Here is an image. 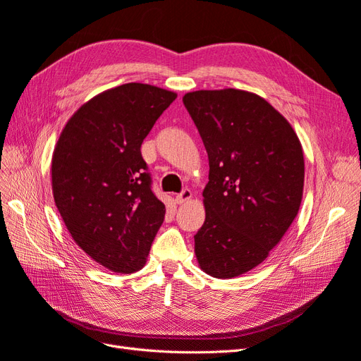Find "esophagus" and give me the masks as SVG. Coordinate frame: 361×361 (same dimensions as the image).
<instances>
[{
	"label": "esophagus",
	"mask_w": 361,
	"mask_h": 361,
	"mask_svg": "<svg viewBox=\"0 0 361 361\" xmlns=\"http://www.w3.org/2000/svg\"><path fill=\"white\" fill-rule=\"evenodd\" d=\"M191 197H192L191 190L185 188L180 194H176V197H174V202H176L178 204H183V203H187L188 200H191Z\"/></svg>",
	"instance_id": "34e87169"
}]
</instances>
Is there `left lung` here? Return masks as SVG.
Masks as SVG:
<instances>
[{
  "label": "left lung",
  "instance_id": "obj_1",
  "mask_svg": "<svg viewBox=\"0 0 361 361\" xmlns=\"http://www.w3.org/2000/svg\"><path fill=\"white\" fill-rule=\"evenodd\" d=\"M209 158L199 267L233 279L264 262L300 211L302 147L293 128L256 93L197 90L182 97Z\"/></svg>",
  "mask_w": 361,
  "mask_h": 361
}]
</instances>
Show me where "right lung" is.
<instances>
[{
	"label": "right lung",
	"mask_w": 361,
	"mask_h": 361,
	"mask_svg": "<svg viewBox=\"0 0 361 361\" xmlns=\"http://www.w3.org/2000/svg\"><path fill=\"white\" fill-rule=\"evenodd\" d=\"M178 94L128 82L96 94L63 128L51 178L73 241L118 274L141 269L166 206L150 188L141 143Z\"/></svg>",
	"instance_id": "obj_1"
}]
</instances>
